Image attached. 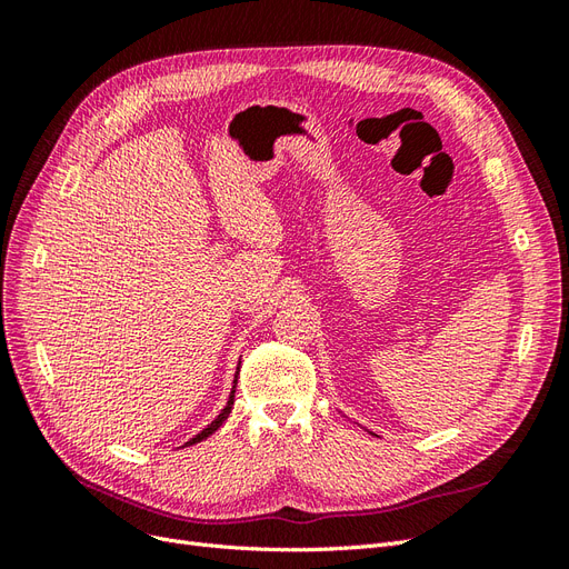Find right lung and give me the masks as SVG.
Here are the masks:
<instances>
[{"label": "right lung", "instance_id": "right-lung-1", "mask_svg": "<svg viewBox=\"0 0 569 569\" xmlns=\"http://www.w3.org/2000/svg\"><path fill=\"white\" fill-rule=\"evenodd\" d=\"M234 387H237V377H234ZM234 387H232V391H230V399H228V406L220 410V416H218V418H216V420H213V422H211L209 427H206V429H203V432H199V435H197L194 439H189V441H187L189 446H192V443H199V441H203L206 437H211V435L216 432V429H218V427H220L222 422H226V420H228V416H230V410H232V406H234ZM187 443H184V446H187Z\"/></svg>", "mask_w": 569, "mask_h": 569}]
</instances>
